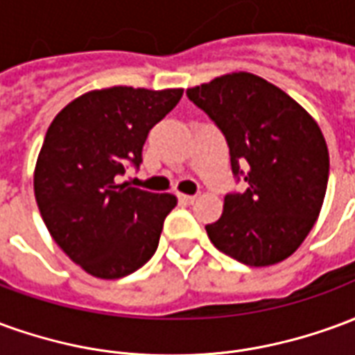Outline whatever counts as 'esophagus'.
Wrapping results in <instances>:
<instances>
[{
    "instance_id": "1",
    "label": "esophagus",
    "mask_w": 355,
    "mask_h": 355,
    "mask_svg": "<svg viewBox=\"0 0 355 355\" xmlns=\"http://www.w3.org/2000/svg\"><path fill=\"white\" fill-rule=\"evenodd\" d=\"M178 200L182 201V203H186V205H190V203H193V201H196V196H186V193H178Z\"/></svg>"
}]
</instances>
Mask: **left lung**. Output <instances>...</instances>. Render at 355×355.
Returning a JSON list of instances; mask_svg holds the SVG:
<instances>
[{
    "instance_id": "1",
    "label": "left lung",
    "mask_w": 355,
    "mask_h": 355,
    "mask_svg": "<svg viewBox=\"0 0 355 355\" xmlns=\"http://www.w3.org/2000/svg\"><path fill=\"white\" fill-rule=\"evenodd\" d=\"M223 131L234 177L247 190L224 198L207 224L213 245L247 266H270L297 251L320 216L329 152L320 125L289 94L249 72L186 91Z\"/></svg>"
}]
</instances>
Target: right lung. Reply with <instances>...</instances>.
<instances>
[{
    "mask_svg": "<svg viewBox=\"0 0 355 355\" xmlns=\"http://www.w3.org/2000/svg\"><path fill=\"white\" fill-rule=\"evenodd\" d=\"M180 96L182 89L89 91L47 129L34 171L35 201L57 245L94 277L132 274L157 249L177 198L116 178L142 163L148 132Z\"/></svg>",
    "mask_w": 355,
    "mask_h": 355,
    "instance_id": "add662e5",
    "label": "right lung"
}]
</instances>
